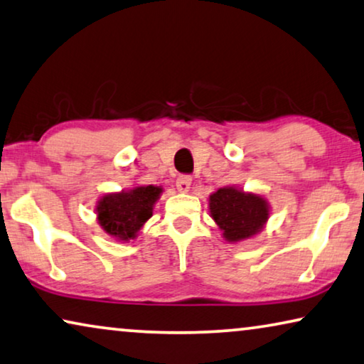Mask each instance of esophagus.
<instances>
[{"mask_svg": "<svg viewBox=\"0 0 364 364\" xmlns=\"http://www.w3.org/2000/svg\"><path fill=\"white\" fill-rule=\"evenodd\" d=\"M191 181H193V178L189 176V175H180L176 178V188H178V191H181V193H186V191H189V186H191Z\"/></svg>", "mask_w": 364, "mask_h": 364, "instance_id": "1", "label": "esophagus"}]
</instances>
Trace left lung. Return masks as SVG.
<instances>
[{"label": "left lung", "mask_w": 364, "mask_h": 364, "mask_svg": "<svg viewBox=\"0 0 364 364\" xmlns=\"http://www.w3.org/2000/svg\"><path fill=\"white\" fill-rule=\"evenodd\" d=\"M210 215L224 232L225 240L238 242L258 234L268 220L267 200L235 188H220L209 198Z\"/></svg>", "instance_id": "left-lung-1"}]
</instances>
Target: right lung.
<instances>
[{
	"instance_id": "right-lung-1",
	"label": "right lung",
	"mask_w": 364,
	"mask_h": 364,
	"mask_svg": "<svg viewBox=\"0 0 364 364\" xmlns=\"http://www.w3.org/2000/svg\"><path fill=\"white\" fill-rule=\"evenodd\" d=\"M160 193L161 188L140 186L129 193L106 194L97 204V220L107 234L127 242L150 219Z\"/></svg>"
}]
</instances>
